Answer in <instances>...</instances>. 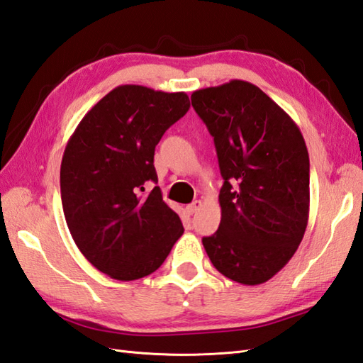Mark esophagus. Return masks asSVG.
I'll list each match as a JSON object with an SVG mask.
<instances>
[{"label": "esophagus", "instance_id": "obj_1", "mask_svg": "<svg viewBox=\"0 0 363 363\" xmlns=\"http://www.w3.org/2000/svg\"><path fill=\"white\" fill-rule=\"evenodd\" d=\"M202 206V201H199V199H196V201H193L190 206H187V212L190 213V215H193V213H196L198 210H199V207Z\"/></svg>", "mask_w": 363, "mask_h": 363}]
</instances>
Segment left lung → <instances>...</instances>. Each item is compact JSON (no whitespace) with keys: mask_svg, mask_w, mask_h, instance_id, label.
Segmentation results:
<instances>
[{"mask_svg":"<svg viewBox=\"0 0 363 363\" xmlns=\"http://www.w3.org/2000/svg\"><path fill=\"white\" fill-rule=\"evenodd\" d=\"M191 105L213 136L224 179L220 229L202 244L224 277L261 284L286 266L306 230L305 139L289 114L249 82L198 89Z\"/></svg>","mask_w":363,"mask_h":363,"instance_id":"8db88e82","label":"left lung"}]
</instances>
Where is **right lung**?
Listing matches in <instances>:
<instances>
[{"label":"right lung","instance_id":"1","mask_svg":"<svg viewBox=\"0 0 363 363\" xmlns=\"http://www.w3.org/2000/svg\"><path fill=\"white\" fill-rule=\"evenodd\" d=\"M185 92L121 85L80 121L65 148L62 204L74 242L100 272L119 281L153 274L184 233L157 182L155 148L189 111Z\"/></svg>","mask_w":363,"mask_h":363}]
</instances>
